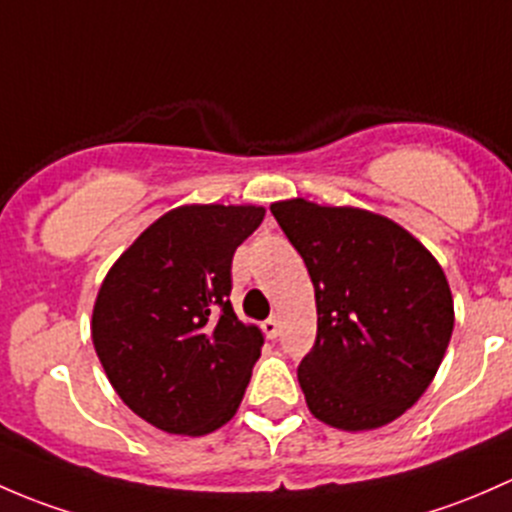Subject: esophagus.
<instances>
[{
	"mask_svg": "<svg viewBox=\"0 0 512 512\" xmlns=\"http://www.w3.org/2000/svg\"><path fill=\"white\" fill-rule=\"evenodd\" d=\"M263 333H266V337H271V340H276L278 333H281V318H278V315H271V318L263 323Z\"/></svg>",
	"mask_w": 512,
	"mask_h": 512,
	"instance_id": "34e87169",
	"label": "esophagus"
}]
</instances>
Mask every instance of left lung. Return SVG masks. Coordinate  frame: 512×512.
I'll return each instance as SVG.
<instances>
[{
  "label": "left lung",
  "mask_w": 512,
  "mask_h": 512,
  "mask_svg": "<svg viewBox=\"0 0 512 512\" xmlns=\"http://www.w3.org/2000/svg\"><path fill=\"white\" fill-rule=\"evenodd\" d=\"M315 288L318 337L298 367L310 414L342 431L399 419L436 377L453 333L444 268L397 221L308 199L273 202Z\"/></svg>",
  "instance_id": "obj_1"
}]
</instances>
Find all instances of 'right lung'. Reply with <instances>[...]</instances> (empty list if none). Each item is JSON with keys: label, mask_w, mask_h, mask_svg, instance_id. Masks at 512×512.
Segmentation results:
<instances>
[{"label": "right lung", "mask_w": 512, "mask_h": 512, "mask_svg": "<svg viewBox=\"0 0 512 512\" xmlns=\"http://www.w3.org/2000/svg\"><path fill=\"white\" fill-rule=\"evenodd\" d=\"M263 214L256 204L172 209L100 283L96 355L118 397L155 429L204 436L239 409L263 333L231 308V258Z\"/></svg>", "instance_id": "obj_1"}]
</instances>
